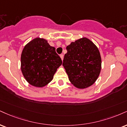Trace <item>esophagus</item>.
Instances as JSON below:
<instances>
[{
  "instance_id": "obj_1",
  "label": "esophagus",
  "mask_w": 127,
  "mask_h": 127,
  "mask_svg": "<svg viewBox=\"0 0 127 127\" xmlns=\"http://www.w3.org/2000/svg\"><path fill=\"white\" fill-rule=\"evenodd\" d=\"M60 58H61V59L62 60V61H63V57H64V56H63V54H60Z\"/></svg>"
}]
</instances>
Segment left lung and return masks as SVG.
<instances>
[{"label": "left lung", "instance_id": "1", "mask_svg": "<svg viewBox=\"0 0 127 127\" xmlns=\"http://www.w3.org/2000/svg\"><path fill=\"white\" fill-rule=\"evenodd\" d=\"M63 65L69 80L76 88L92 85L100 74L101 57L98 48L89 39L82 38L66 47Z\"/></svg>", "mask_w": 127, "mask_h": 127}]
</instances>
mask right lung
<instances>
[{
	"label": "right lung",
	"mask_w": 127,
	"mask_h": 127,
	"mask_svg": "<svg viewBox=\"0 0 127 127\" xmlns=\"http://www.w3.org/2000/svg\"><path fill=\"white\" fill-rule=\"evenodd\" d=\"M62 60L56 48L43 38L33 39L23 49L21 70L27 82L33 86L41 88L53 80Z\"/></svg>",
	"instance_id": "obj_1"
}]
</instances>
